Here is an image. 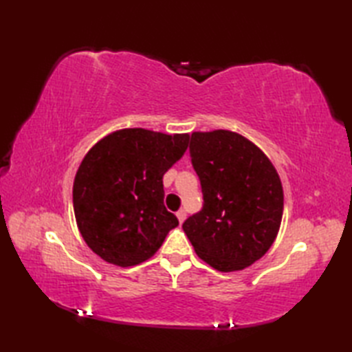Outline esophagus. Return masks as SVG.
Wrapping results in <instances>:
<instances>
[{
  "instance_id": "34e87169",
  "label": "esophagus",
  "mask_w": 352,
  "mask_h": 352,
  "mask_svg": "<svg viewBox=\"0 0 352 352\" xmlns=\"http://www.w3.org/2000/svg\"><path fill=\"white\" fill-rule=\"evenodd\" d=\"M177 218H178V222L183 223V222H184V219H186V212H184V210L177 212Z\"/></svg>"
}]
</instances>
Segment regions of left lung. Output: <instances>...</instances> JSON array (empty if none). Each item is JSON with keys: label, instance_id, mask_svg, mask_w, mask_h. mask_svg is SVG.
Instances as JSON below:
<instances>
[{"label": "left lung", "instance_id": "left-lung-1", "mask_svg": "<svg viewBox=\"0 0 352 352\" xmlns=\"http://www.w3.org/2000/svg\"><path fill=\"white\" fill-rule=\"evenodd\" d=\"M190 159L203 208L183 223L199 258L242 271L271 248L283 218V186L260 148L228 130L192 133Z\"/></svg>", "mask_w": 352, "mask_h": 352}]
</instances>
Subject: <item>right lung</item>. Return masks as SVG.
I'll use <instances>...</instances> for the list:
<instances>
[{"label":"right lung","mask_w":352,"mask_h":352,"mask_svg":"<svg viewBox=\"0 0 352 352\" xmlns=\"http://www.w3.org/2000/svg\"><path fill=\"white\" fill-rule=\"evenodd\" d=\"M189 134L124 129L109 134L81 162L72 189L85 242L116 266L153 257L178 219L164 207L163 175L188 149Z\"/></svg>","instance_id":"obj_1"}]
</instances>
